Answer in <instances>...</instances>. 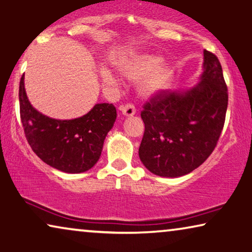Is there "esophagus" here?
<instances>
[{
  "mask_svg": "<svg viewBox=\"0 0 252 252\" xmlns=\"http://www.w3.org/2000/svg\"><path fill=\"white\" fill-rule=\"evenodd\" d=\"M120 111H121L122 114L126 116H132L136 114V107H134L133 104H131V103H127L126 105H121V106H120Z\"/></svg>",
  "mask_w": 252,
  "mask_h": 252,
  "instance_id": "obj_1",
  "label": "esophagus"
}]
</instances>
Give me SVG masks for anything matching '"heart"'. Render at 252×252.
<instances>
[{"instance_id":"heart-1","label":"heart","mask_w":252,"mask_h":252,"mask_svg":"<svg viewBox=\"0 0 252 252\" xmlns=\"http://www.w3.org/2000/svg\"><path fill=\"white\" fill-rule=\"evenodd\" d=\"M162 59L154 55H138L129 60L125 65V73L134 80L148 77L142 82L140 90L142 94L152 95L166 87L171 78V72L167 69H159Z\"/></svg>"}]
</instances>
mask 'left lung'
Returning <instances> with one entry per match:
<instances>
[{"instance_id":"1","label":"left lung","mask_w":252,"mask_h":252,"mask_svg":"<svg viewBox=\"0 0 252 252\" xmlns=\"http://www.w3.org/2000/svg\"><path fill=\"white\" fill-rule=\"evenodd\" d=\"M201 81L187 92L159 90L141 111L145 123L139 157L152 173L176 178L205 162L215 149L226 115L228 94L222 65L204 52Z\"/></svg>"}]
</instances>
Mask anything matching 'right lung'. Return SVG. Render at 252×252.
<instances>
[{"instance_id":"add662e5","label":"right lung","mask_w":252,"mask_h":252,"mask_svg":"<svg viewBox=\"0 0 252 252\" xmlns=\"http://www.w3.org/2000/svg\"><path fill=\"white\" fill-rule=\"evenodd\" d=\"M22 74L19 86L20 118L33 153L50 166L65 173H82L99 159L104 140L116 119L113 104H96L73 120H55L39 113L29 103Z\"/></svg>"}]
</instances>
